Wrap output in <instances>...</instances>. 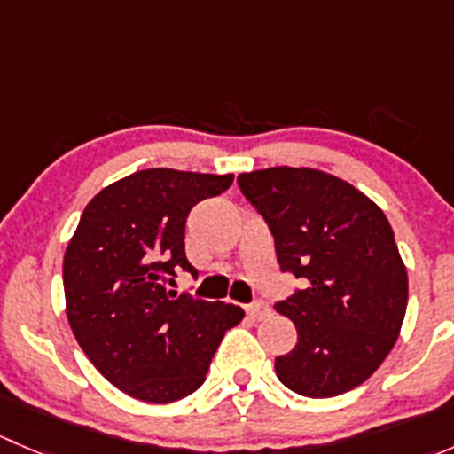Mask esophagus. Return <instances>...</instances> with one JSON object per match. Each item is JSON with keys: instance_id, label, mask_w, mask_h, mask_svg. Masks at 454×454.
I'll return each instance as SVG.
<instances>
[{"instance_id": "1", "label": "esophagus", "mask_w": 454, "mask_h": 454, "mask_svg": "<svg viewBox=\"0 0 454 454\" xmlns=\"http://www.w3.org/2000/svg\"><path fill=\"white\" fill-rule=\"evenodd\" d=\"M246 312H248V318L263 320V318H268V316H270V308H268V303H263V301H254V303L250 305Z\"/></svg>"}]
</instances>
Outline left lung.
<instances>
[{
    "instance_id": "left-lung-1",
    "label": "left lung",
    "mask_w": 454,
    "mask_h": 454,
    "mask_svg": "<svg viewBox=\"0 0 454 454\" xmlns=\"http://www.w3.org/2000/svg\"><path fill=\"white\" fill-rule=\"evenodd\" d=\"M241 193L268 222L281 270L303 290L274 305L299 340L278 356V380L305 397L360 387L400 336L406 265L387 215L342 177L309 167L241 173Z\"/></svg>"
}]
</instances>
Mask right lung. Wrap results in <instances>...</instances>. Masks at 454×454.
<instances>
[{
    "label": "right lung",
    "mask_w": 454,
    "mask_h": 454,
    "mask_svg": "<svg viewBox=\"0 0 454 454\" xmlns=\"http://www.w3.org/2000/svg\"><path fill=\"white\" fill-rule=\"evenodd\" d=\"M232 173L145 168L85 206L63 256L66 314L96 369L136 400L167 404L201 387L223 333L244 309L167 292L184 254L191 208L223 193Z\"/></svg>",
    "instance_id": "1"
}]
</instances>
